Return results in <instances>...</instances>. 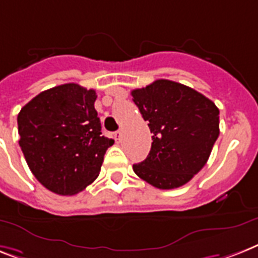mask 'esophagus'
Wrapping results in <instances>:
<instances>
[{"label":"esophagus","instance_id":"obj_1","mask_svg":"<svg viewBox=\"0 0 258 258\" xmlns=\"http://www.w3.org/2000/svg\"><path fill=\"white\" fill-rule=\"evenodd\" d=\"M122 131H116V133H114V138L116 142H122Z\"/></svg>","mask_w":258,"mask_h":258}]
</instances>
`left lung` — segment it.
I'll return each instance as SVG.
<instances>
[{
	"label": "left lung",
	"mask_w": 258,
	"mask_h": 258,
	"mask_svg": "<svg viewBox=\"0 0 258 258\" xmlns=\"http://www.w3.org/2000/svg\"><path fill=\"white\" fill-rule=\"evenodd\" d=\"M131 95L154 134L147 159L134 164V172L159 189L187 184L204 167L219 138L216 104L168 79L133 90Z\"/></svg>",
	"instance_id": "1"
}]
</instances>
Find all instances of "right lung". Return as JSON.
Segmentation results:
<instances>
[{
  "mask_svg": "<svg viewBox=\"0 0 258 258\" xmlns=\"http://www.w3.org/2000/svg\"><path fill=\"white\" fill-rule=\"evenodd\" d=\"M95 99V90L66 83L42 91L18 114V143L27 165L54 194L71 196L90 185L114 144L102 136Z\"/></svg>",
  "mask_w": 258,
  "mask_h": 258,
  "instance_id": "add662e5",
  "label": "right lung"
}]
</instances>
